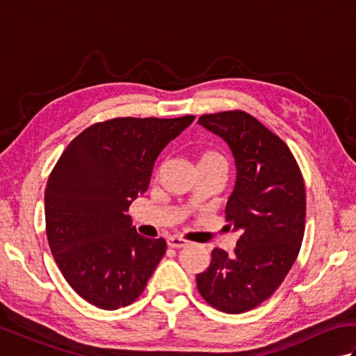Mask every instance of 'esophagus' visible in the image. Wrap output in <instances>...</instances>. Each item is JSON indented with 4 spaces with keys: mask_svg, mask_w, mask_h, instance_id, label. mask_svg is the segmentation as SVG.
Listing matches in <instances>:
<instances>
[{
    "mask_svg": "<svg viewBox=\"0 0 356 356\" xmlns=\"http://www.w3.org/2000/svg\"><path fill=\"white\" fill-rule=\"evenodd\" d=\"M166 243H168L170 248H185L190 245V241L182 238V237H177V236H172L168 240H166Z\"/></svg>",
    "mask_w": 356,
    "mask_h": 356,
    "instance_id": "esophagus-1",
    "label": "esophagus"
}]
</instances>
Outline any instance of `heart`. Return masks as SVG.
Instances as JSON below:
<instances>
[{
  "label": "heart",
  "instance_id": "obj_1",
  "mask_svg": "<svg viewBox=\"0 0 356 356\" xmlns=\"http://www.w3.org/2000/svg\"><path fill=\"white\" fill-rule=\"evenodd\" d=\"M199 168H217V170H228V162L226 157L217 149H205L199 156Z\"/></svg>",
  "mask_w": 356,
  "mask_h": 356
}]
</instances>
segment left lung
<instances>
[{
	"mask_svg": "<svg viewBox=\"0 0 356 356\" xmlns=\"http://www.w3.org/2000/svg\"><path fill=\"white\" fill-rule=\"evenodd\" d=\"M199 124L220 136L236 159L225 213L240 238L232 257L213 249L197 289L217 311L243 314L268 300L297 260L306 222L303 174L289 147L243 110L202 115Z\"/></svg>",
	"mask_w": 356,
	"mask_h": 356,
	"instance_id": "obj_1",
	"label": "left lung"
}]
</instances>
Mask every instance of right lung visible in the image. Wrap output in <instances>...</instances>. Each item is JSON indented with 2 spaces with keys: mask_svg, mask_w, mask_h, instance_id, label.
Segmentation results:
<instances>
[{
  "mask_svg": "<svg viewBox=\"0 0 356 356\" xmlns=\"http://www.w3.org/2000/svg\"><path fill=\"white\" fill-rule=\"evenodd\" d=\"M195 118H115L78 134L45 188V232L59 270L87 303L105 311L138 300L166 251L127 216L147 191L157 156Z\"/></svg>",
  "mask_w": 356,
  "mask_h": 356,
  "instance_id": "1",
  "label": "right lung"
}]
</instances>
